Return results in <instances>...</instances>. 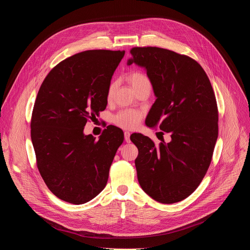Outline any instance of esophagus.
Instances as JSON below:
<instances>
[{"label": "esophagus", "instance_id": "esophagus-1", "mask_svg": "<svg viewBox=\"0 0 250 250\" xmlns=\"http://www.w3.org/2000/svg\"><path fill=\"white\" fill-rule=\"evenodd\" d=\"M125 140L126 141V142H130V138H129V136H130V133L128 132V131H125Z\"/></svg>", "mask_w": 250, "mask_h": 250}]
</instances>
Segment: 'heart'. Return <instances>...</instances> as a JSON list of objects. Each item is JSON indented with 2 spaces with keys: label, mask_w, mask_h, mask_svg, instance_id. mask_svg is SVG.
<instances>
[{
  "label": "heart",
  "mask_w": 250,
  "mask_h": 250,
  "mask_svg": "<svg viewBox=\"0 0 250 250\" xmlns=\"http://www.w3.org/2000/svg\"><path fill=\"white\" fill-rule=\"evenodd\" d=\"M127 78L135 91H137L141 87H144L145 85L150 84L148 77L145 73L140 72V71H131V72L128 74ZM114 90H115V84L111 83L108 89L109 98L112 97ZM141 119H142V114L140 112L135 110L125 109V110L120 111L114 117V123L121 127L130 129V128L136 127L139 125Z\"/></svg>",
  "instance_id": "heart-1"
}]
</instances>
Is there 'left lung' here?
<instances>
[{"mask_svg": "<svg viewBox=\"0 0 250 250\" xmlns=\"http://www.w3.org/2000/svg\"><path fill=\"white\" fill-rule=\"evenodd\" d=\"M130 54L127 65L146 70L157 98L146 125L171 134L158 146L131 134L139 185L159 203L180 202L198 188L211 161L219 132L215 93L202 66L187 55L152 46L133 47Z\"/></svg>", "mask_w": 250, "mask_h": 250, "instance_id": "8db88e82", "label": "left lung"}]
</instances>
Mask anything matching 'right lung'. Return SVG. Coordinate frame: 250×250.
I'll use <instances>...</instances> for the list:
<instances>
[{"label": "right lung", "mask_w": 250, "mask_h": 250, "mask_svg": "<svg viewBox=\"0 0 250 250\" xmlns=\"http://www.w3.org/2000/svg\"><path fill=\"white\" fill-rule=\"evenodd\" d=\"M124 55V50L96 49L68 57L51 69L38 93L30 123L37 165L48 189L67 203L85 204L108 182L124 132L109 125L96 140L83 130L105 109Z\"/></svg>", "instance_id": "obj_1"}]
</instances>
